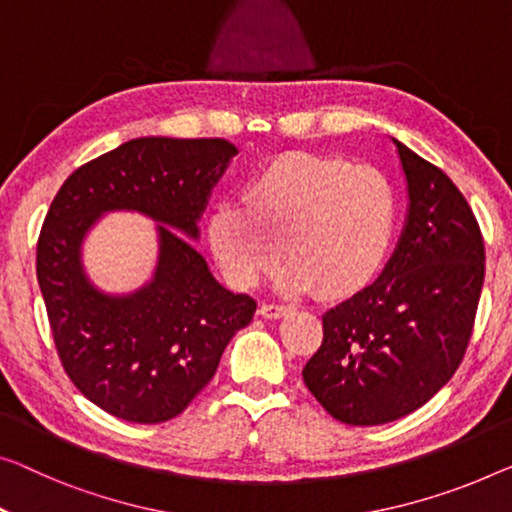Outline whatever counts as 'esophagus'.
I'll return each mask as SVG.
<instances>
[{
	"label": "esophagus",
	"mask_w": 512,
	"mask_h": 512,
	"mask_svg": "<svg viewBox=\"0 0 512 512\" xmlns=\"http://www.w3.org/2000/svg\"><path fill=\"white\" fill-rule=\"evenodd\" d=\"M259 312H262V317L266 319H280L289 315V312H294V305H282V303H264L262 308H259Z\"/></svg>",
	"instance_id": "34e87169"
}]
</instances>
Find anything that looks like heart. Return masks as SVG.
Returning a JSON list of instances; mask_svg holds the SVG:
<instances>
[{
  "label": "heart",
  "instance_id": "heart-1",
  "mask_svg": "<svg viewBox=\"0 0 512 512\" xmlns=\"http://www.w3.org/2000/svg\"><path fill=\"white\" fill-rule=\"evenodd\" d=\"M398 220V190L379 167L292 151L259 167L241 202H218L207 236L236 287H253L278 262L282 239L292 259L278 273L280 289L347 296L375 280Z\"/></svg>",
  "mask_w": 512,
  "mask_h": 512
}]
</instances>
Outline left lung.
<instances>
[{
    "instance_id": "8db88e82",
    "label": "left lung",
    "mask_w": 512,
    "mask_h": 512,
    "mask_svg": "<svg viewBox=\"0 0 512 512\" xmlns=\"http://www.w3.org/2000/svg\"><path fill=\"white\" fill-rule=\"evenodd\" d=\"M407 181V218L370 287L322 317L324 340L303 381L333 418L384 425L448 384L467 352L485 246L455 183L393 140Z\"/></svg>"
}]
</instances>
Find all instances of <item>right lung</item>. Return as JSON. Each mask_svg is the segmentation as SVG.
I'll return each instance as SVG.
<instances>
[{
	"instance_id": "right-lung-1",
	"label": "right lung",
	"mask_w": 512,
	"mask_h": 512,
	"mask_svg": "<svg viewBox=\"0 0 512 512\" xmlns=\"http://www.w3.org/2000/svg\"><path fill=\"white\" fill-rule=\"evenodd\" d=\"M236 154L220 137H137L78 167L50 204L36 276L52 338L78 391L112 416L149 425L179 416L253 322L255 299L220 285L190 243ZM112 210L159 223L155 276L128 295L98 290L81 264L90 227Z\"/></svg>"
}]
</instances>
